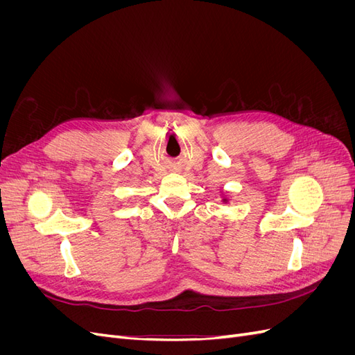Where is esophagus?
Here are the masks:
<instances>
[{"instance_id":"1","label":"esophagus","mask_w":355,"mask_h":355,"mask_svg":"<svg viewBox=\"0 0 355 355\" xmlns=\"http://www.w3.org/2000/svg\"><path fill=\"white\" fill-rule=\"evenodd\" d=\"M173 170H178V168H173Z\"/></svg>"}]
</instances>
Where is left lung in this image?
Returning <instances> with one entry per match:
<instances>
[{
	"instance_id": "1",
	"label": "left lung",
	"mask_w": 355,
	"mask_h": 355,
	"mask_svg": "<svg viewBox=\"0 0 355 355\" xmlns=\"http://www.w3.org/2000/svg\"><path fill=\"white\" fill-rule=\"evenodd\" d=\"M222 202H225V204L230 202V198H228L227 196H225V194H222Z\"/></svg>"
}]
</instances>
